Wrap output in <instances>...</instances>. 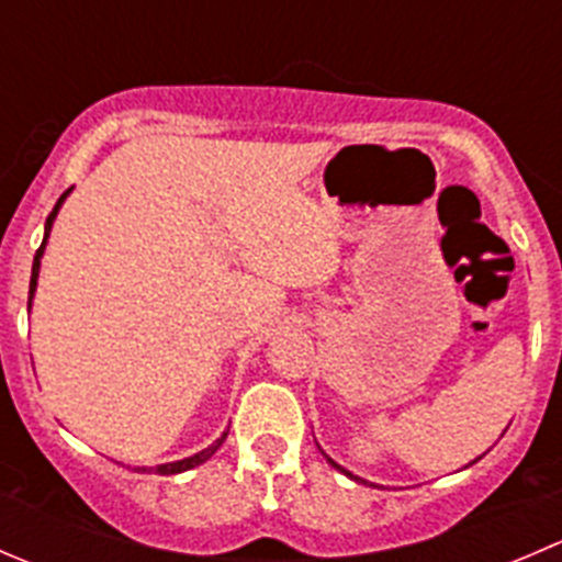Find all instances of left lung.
Segmentation results:
<instances>
[{"mask_svg":"<svg viewBox=\"0 0 562 562\" xmlns=\"http://www.w3.org/2000/svg\"><path fill=\"white\" fill-rule=\"evenodd\" d=\"M321 453H324V450H321ZM324 456H326V453H324ZM326 461H329V464H331V467H335V470H340V472H342V475H348V477H351V481H357V483H364V481H362V477H357V475H351V472H348V470H342V467H340V464H337V461H331V459H329V456H326ZM475 461H477V459H475ZM475 461H472V464H475Z\"/></svg>","mask_w":562,"mask_h":562,"instance_id":"left-lung-1","label":"left lung"}]
</instances>
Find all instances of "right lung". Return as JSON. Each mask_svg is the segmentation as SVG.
Masks as SVG:
<instances>
[{"label": "right lung", "instance_id": "1", "mask_svg": "<svg viewBox=\"0 0 562 562\" xmlns=\"http://www.w3.org/2000/svg\"><path fill=\"white\" fill-rule=\"evenodd\" d=\"M70 194V189L68 192H63L59 194V200H57V205H54V211L52 214H48V220H46V236H43V244H41V249H37L35 252V263H32V280H30V307H32V296H35V288H37V271H41V258H43V249H46V241H48V233H52V225H54V216H57V211L63 209V203H65V198H68ZM227 439V431L222 434L220 439H216L214 445H209V448L205 450H200V453H194V456H189V459H181V461H172V464H159V467H143V470L139 472H159V475H178V472H187V470H194V467H200V464H205V461L211 459V456L216 453V450L222 448V442H225Z\"/></svg>", "mask_w": 562, "mask_h": 562}]
</instances>
